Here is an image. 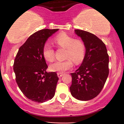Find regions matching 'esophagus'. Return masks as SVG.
I'll list each match as a JSON object with an SVG mask.
<instances>
[{
	"label": "esophagus",
	"mask_w": 124,
	"mask_h": 124,
	"mask_svg": "<svg viewBox=\"0 0 124 124\" xmlns=\"http://www.w3.org/2000/svg\"><path fill=\"white\" fill-rule=\"evenodd\" d=\"M57 76H58L59 77H62V76H63V73H62V72H57Z\"/></svg>",
	"instance_id": "1"
}]
</instances>
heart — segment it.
Segmentation results:
<instances>
[{
  "label": "heart",
  "mask_w": 124,
  "mask_h": 124,
  "mask_svg": "<svg viewBox=\"0 0 124 124\" xmlns=\"http://www.w3.org/2000/svg\"><path fill=\"white\" fill-rule=\"evenodd\" d=\"M54 42L59 47L66 48L65 58L63 61H55L50 65L49 68L53 72H63L72 67L73 63L78 65L84 59L86 53V46L80 39L74 38L72 36L62 32L54 39ZM42 55L45 59L52 62L54 58V50L50 44H44L42 48Z\"/></svg>",
  "instance_id": "obj_1"
}]
</instances>
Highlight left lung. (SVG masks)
Returning a JSON list of instances; mask_svg holds the SVG:
<instances>
[{
	"mask_svg": "<svg viewBox=\"0 0 124 124\" xmlns=\"http://www.w3.org/2000/svg\"><path fill=\"white\" fill-rule=\"evenodd\" d=\"M86 46L83 62L75 72L71 73L72 84L70 87L72 97L87 101L101 92L108 73V55L106 45L97 36L82 30H75Z\"/></svg>",
	"mask_w": 124,
	"mask_h": 124,
	"instance_id": "obj_1",
	"label": "left lung"
}]
</instances>
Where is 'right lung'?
I'll list each match as a JSON object with an SVG mask.
<instances>
[{
  "label": "right lung",
  "instance_id": "right-lung-1",
  "mask_svg": "<svg viewBox=\"0 0 124 124\" xmlns=\"http://www.w3.org/2000/svg\"><path fill=\"white\" fill-rule=\"evenodd\" d=\"M57 31L45 29L33 33L20 47L15 58L16 82L23 94L35 102L47 101L54 95L59 78L56 72H46L48 66L42 48L47 39Z\"/></svg>",
  "mask_w": 124,
  "mask_h": 124
}]
</instances>
